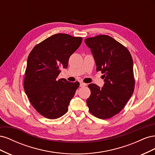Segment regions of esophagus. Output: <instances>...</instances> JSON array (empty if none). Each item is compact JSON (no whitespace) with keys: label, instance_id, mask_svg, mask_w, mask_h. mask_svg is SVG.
Segmentation results:
<instances>
[{"label":"esophagus","instance_id":"1","mask_svg":"<svg viewBox=\"0 0 155 155\" xmlns=\"http://www.w3.org/2000/svg\"><path fill=\"white\" fill-rule=\"evenodd\" d=\"M85 86H87V84L84 83H82V82L80 83V87H85Z\"/></svg>","mask_w":155,"mask_h":155}]
</instances>
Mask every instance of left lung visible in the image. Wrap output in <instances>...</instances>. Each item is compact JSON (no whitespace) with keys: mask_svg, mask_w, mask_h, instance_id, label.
Returning a JSON list of instances; mask_svg holds the SVG:
<instances>
[{"mask_svg":"<svg viewBox=\"0 0 155 155\" xmlns=\"http://www.w3.org/2000/svg\"><path fill=\"white\" fill-rule=\"evenodd\" d=\"M85 43L91 48L96 71L104 74L105 82L101 88L89 84L91 94L87 104L92 115L102 120L110 118L123 109L133 94L132 56L127 48L109 35L89 37Z\"/></svg>","mask_w":155,"mask_h":155,"instance_id":"left-lung-1","label":"left lung"}]
</instances>
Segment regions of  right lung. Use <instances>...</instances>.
<instances>
[{
  "label": "right lung",
  "instance_id": "obj_1",
  "mask_svg": "<svg viewBox=\"0 0 155 155\" xmlns=\"http://www.w3.org/2000/svg\"><path fill=\"white\" fill-rule=\"evenodd\" d=\"M82 37L66 34L49 37L32 49L27 60L24 88L34 109L48 119H57L68 110L79 83L58 79L67 68L69 58L81 45Z\"/></svg>",
  "mask_w": 155,
  "mask_h": 155
}]
</instances>
